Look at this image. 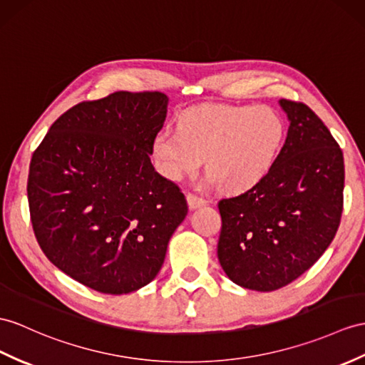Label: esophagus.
Listing matches in <instances>:
<instances>
[{"label": "esophagus", "instance_id": "obj_1", "mask_svg": "<svg viewBox=\"0 0 365 365\" xmlns=\"http://www.w3.org/2000/svg\"><path fill=\"white\" fill-rule=\"evenodd\" d=\"M187 202H189L190 209H198L206 204V200L198 197V195H195V193H187Z\"/></svg>", "mask_w": 365, "mask_h": 365}]
</instances>
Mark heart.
Returning a JSON list of instances; mask_svg holds the SVG:
<instances>
[{
    "label": "heart",
    "mask_w": 365,
    "mask_h": 365,
    "mask_svg": "<svg viewBox=\"0 0 365 365\" xmlns=\"http://www.w3.org/2000/svg\"><path fill=\"white\" fill-rule=\"evenodd\" d=\"M285 139V122L269 106L207 105L181 113L178 130H161L152 142L158 172L181 181L204 158V187L245 193L269 175Z\"/></svg>",
    "instance_id": "heart-1"
}]
</instances>
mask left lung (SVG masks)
Returning a JSON list of instances; mask_svg holds the SVG:
<instances>
[{"label": "left lung", "mask_w": 365, "mask_h": 365, "mask_svg": "<svg viewBox=\"0 0 365 365\" xmlns=\"http://www.w3.org/2000/svg\"><path fill=\"white\" fill-rule=\"evenodd\" d=\"M289 120L269 175L218 202V260L227 277L254 291L296 280L330 246L344 204L342 150L305 103L279 101Z\"/></svg>", "instance_id": "obj_1"}]
</instances>
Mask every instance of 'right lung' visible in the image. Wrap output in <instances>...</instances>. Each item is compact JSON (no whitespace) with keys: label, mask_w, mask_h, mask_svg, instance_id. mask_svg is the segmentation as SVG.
Returning <instances> with one entry per match:
<instances>
[{"label":"right lung","mask_w":365,"mask_h":365,"mask_svg":"<svg viewBox=\"0 0 365 365\" xmlns=\"http://www.w3.org/2000/svg\"><path fill=\"white\" fill-rule=\"evenodd\" d=\"M168 97L118 91L52 123L29 167L35 237L60 271L103 294L152 282L187 215L178 185L150 161Z\"/></svg>","instance_id":"1"}]
</instances>
